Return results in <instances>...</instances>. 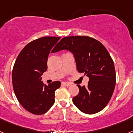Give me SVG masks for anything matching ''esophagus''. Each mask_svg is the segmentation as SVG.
Masks as SVG:
<instances>
[{
	"instance_id": "1",
	"label": "esophagus",
	"mask_w": 133,
	"mask_h": 133,
	"mask_svg": "<svg viewBox=\"0 0 133 133\" xmlns=\"http://www.w3.org/2000/svg\"><path fill=\"white\" fill-rule=\"evenodd\" d=\"M62 84L66 86V87H69V86H70V83H66V82H63V83H62Z\"/></svg>"
}]
</instances>
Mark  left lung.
I'll return each mask as SVG.
<instances>
[{
	"mask_svg": "<svg viewBox=\"0 0 133 133\" xmlns=\"http://www.w3.org/2000/svg\"><path fill=\"white\" fill-rule=\"evenodd\" d=\"M63 49L74 54L78 72L89 78L87 87L77 84L79 92L72 98L74 104L84 113L100 112L110 101L116 84L115 65L110 54L101 42L87 36L64 37L51 52Z\"/></svg>",
	"mask_w": 133,
	"mask_h": 133,
	"instance_id": "1",
	"label": "left lung"
}]
</instances>
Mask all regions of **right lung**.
<instances>
[{
  "mask_svg": "<svg viewBox=\"0 0 133 133\" xmlns=\"http://www.w3.org/2000/svg\"><path fill=\"white\" fill-rule=\"evenodd\" d=\"M61 37L44 36L34 40L18 55L12 72V81L18 102L34 115L46 113L55 103V90L61 82L44 84L41 75L47 70L50 51Z\"/></svg>",
  "mask_w": 133,
  "mask_h": 133,
  "instance_id": "obj_1",
  "label": "right lung"
}]
</instances>
